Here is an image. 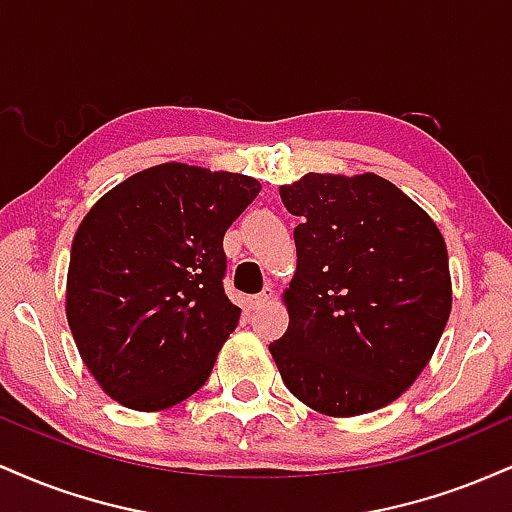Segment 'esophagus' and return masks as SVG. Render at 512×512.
<instances>
[{"instance_id": "34e87169", "label": "esophagus", "mask_w": 512, "mask_h": 512, "mask_svg": "<svg viewBox=\"0 0 512 512\" xmlns=\"http://www.w3.org/2000/svg\"><path fill=\"white\" fill-rule=\"evenodd\" d=\"M272 298H274V291L267 286V289H264L262 293H257V296L252 298L250 305H252V308H255V310H260V308H264V305H267V303H272Z\"/></svg>"}]
</instances>
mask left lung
<instances>
[{
  "label": "left lung",
  "instance_id": "obj_1",
  "mask_svg": "<svg viewBox=\"0 0 512 512\" xmlns=\"http://www.w3.org/2000/svg\"><path fill=\"white\" fill-rule=\"evenodd\" d=\"M298 269L289 330L269 344L281 380L327 416L395 402L436 351L450 317L445 240L419 204L380 175L308 173L281 185Z\"/></svg>",
  "mask_w": 512,
  "mask_h": 512
}]
</instances>
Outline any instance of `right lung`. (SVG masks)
<instances>
[{"label": "right lung", "mask_w": 512, "mask_h": 512, "mask_svg": "<svg viewBox=\"0 0 512 512\" xmlns=\"http://www.w3.org/2000/svg\"><path fill=\"white\" fill-rule=\"evenodd\" d=\"M260 190L248 175L163 163L120 182L81 221L67 320L120 404L161 411L207 383L240 320L223 291V236Z\"/></svg>", "instance_id": "1"}]
</instances>
